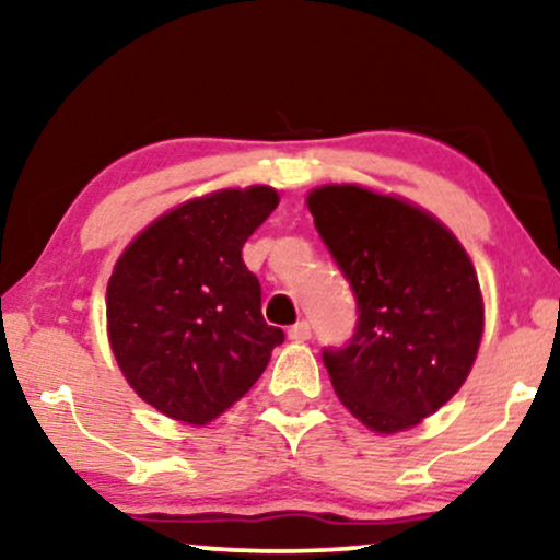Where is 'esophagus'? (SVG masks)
I'll use <instances>...</instances> for the list:
<instances>
[{
  "instance_id": "esophagus-1",
  "label": "esophagus",
  "mask_w": 560,
  "mask_h": 560,
  "mask_svg": "<svg viewBox=\"0 0 560 560\" xmlns=\"http://www.w3.org/2000/svg\"><path fill=\"white\" fill-rule=\"evenodd\" d=\"M289 339H294V342H305V339H311V324H307V320H298L294 326H289Z\"/></svg>"
}]
</instances>
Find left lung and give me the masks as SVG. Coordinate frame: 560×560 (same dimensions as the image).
<instances>
[{"label":"left lung","mask_w":560,"mask_h":560,"mask_svg":"<svg viewBox=\"0 0 560 560\" xmlns=\"http://www.w3.org/2000/svg\"><path fill=\"white\" fill-rule=\"evenodd\" d=\"M320 240L358 302L324 365L339 400L378 434L416 427L466 382L485 331L474 262L427 210L355 184L307 195Z\"/></svg>","instance_id":"obj_1"}]
</instances>
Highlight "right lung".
Wrapping results in <instances>:
<instances>
[{"label":"right lung","mask_w":560,"mask_h":560,"mask_svg":"<svg viewBox=\"0 0 560 560\" xmlns=\"http://www.w3.org/2000/svg\"><path fill=\"white\" fill-rule=\"evenodd\" d=\"M271 186L221 189L160 215L107 281V337L133 392L202 427L258 382L284 331L260 313L242 247L273 213Z\"/></svg>","instance_id":"1"}]
</instances>
